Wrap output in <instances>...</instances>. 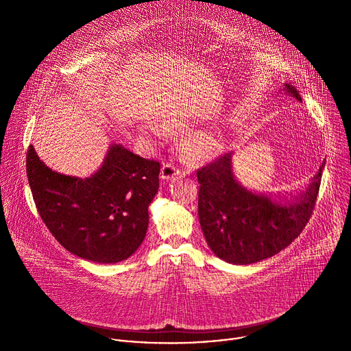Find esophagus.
<instances>
[{"mask_svg":"<svg viewBox=\"0 0 351 351\" xmlns=\"http://www.w3.org/2000/svg\"><path fill=\"white\" fill-rule=\"evenodd\" d=\"M178 175H180V171L175 167V165H172V164H165L162 168H161V179L162 180H171V179H173L175 176H178Z\"/></svg>","mask_w":351,"mask_h":351,"instance_id":"obj_1","label":"esophagus"}]
</instances>
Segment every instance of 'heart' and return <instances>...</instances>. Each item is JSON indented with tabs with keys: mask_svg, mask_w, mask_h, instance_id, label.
<instances>
[{
	"mask_svg": "<svg viewBox=\"0 0 351 351\" xmlns=\"http://www.w3.org/2000/svg\"><path fill=\"white\" fill-rule=\"evenodd\" d=\"M169 123L172 126H184L187 122L186 119L180 117H172L169 119ZM141 136L149 141V143H160L165 141L168 138L169 130L168 128L161 122H149L141 125L140 129ZM221 140L219 137L210 130H202L195 132L184 138L183 148L187 157L193 161H210L218 157L221 153Z\"/></svg>",
	"mask_w": 351,
	"mask_h": 351,
	"instance_id": "b5f03b06",
	"label": "heart"
}]
</instances>
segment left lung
<instances>
[{
    "label": "left lung",
    "instance_id": "obj_1",
    "mask_svg": "<svg viewBox=\"0 0 351 351\" xmlns=\"http://www.w3.org/2000/svg\"><path fill=\"white\" fill-rule=\"evenodd\" d=\"M280 91L302 101L297 88L289 83ZM232 158L233 153H228L197 172L198 219L218 258L250 265L282 252L306 228L325 162L306 190L290 199L244 187L233 173Z\"/></svg>",
    "mask_w": 351,
    "mask_h": 351
}]
</instances>
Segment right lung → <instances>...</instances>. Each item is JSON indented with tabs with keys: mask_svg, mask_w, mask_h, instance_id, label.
I'll return each instance as SVG.
<instances>
[{
	"mask_svg": "<svg viewBox=\"0 0 351 351\" xmlns=\"http://www.w3.org/2000/svg\"><path fill=\"white\" fill-rule=\"evenodd\" d=\"M26 172L43 222L69 253L115 264L143 243L148 206L160 187V162L111 144L101 167L77 178L48 168L30 145Z\"/></svg>",
	"mask_w": 351,
	"mask_h": 351,
	"instance_id": "right-lung-1",
	"label": "right lung"
}]
</instances>
